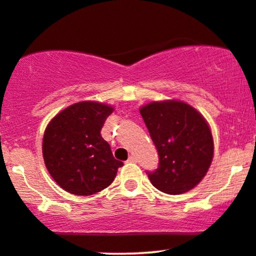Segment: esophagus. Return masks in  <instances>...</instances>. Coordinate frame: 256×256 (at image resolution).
Returning a JSON list of instances; mask_svg holds the SVG:
<instances>
[{
  "label": "esophagus",
  "instance_id": "obj_1",
  "mask_svg": "<svg viewBox=\"0 0 256 256\" xmlns=\"http://www.w3.org/2000/svg\"><path fill=\"white\" fill-rule=\"evenodd\" d=\"M136 161H137V158H134V156H130V158H128V163H134Z\"/></svg>",
  "mask_w": 256,
  "mask_h": 256
}]
</instances>
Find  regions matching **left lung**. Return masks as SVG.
<instances>
[{
	"label": "left lung",
	"mask_w": 256,
	"mask_h": 256,
	"mask_svg": "<svg viewBox=\"0 0 256 256\" xmlns=\"http://www.w3.org/2000/svg\"><path fill=\"white\" fill-rule=\"evenodd\" d=\"M140 114L158 152V167L146 172L152 184L167 194L196 187L214 158V140L204 116L174 100L146 104Z\"/></svg>",
	"instance_id": "left-lung-1"
}]
</instances>
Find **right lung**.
<instances>
[{"label": "right lung", "mask_w": 256, "mask_h": 256, "mask_svg": "<svg viewBox=\"0 0 256 256\" xmlns=\"http://www.w3.org/2000/svg\"><path fill=\"white\" fill-rule=\"evenodd\" d=\"M113 112L107 104L83 101L51 120L42 138V156L54 180L66 192L92 196L108 187L122 162L113 158L101 128Z\"/></svg>", "instance_id": "right-lung-1"}]
</instances>
